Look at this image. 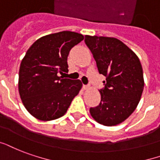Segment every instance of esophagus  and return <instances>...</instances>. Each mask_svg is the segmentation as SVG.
<instances>
[{"mask_svg": "<svg viewBox=\"0 0 160 160\" xmlns=\"http://www.w3.org/2000/svg\"><path fill=\"white\" fill-rule=\"evenodd\" d=\"M82 88H83V89H85V90L90 89V86H88V85H83V86H82Z\"/></svg>", "mask_w": 160, "mask_h": 160, "instance_id": "esophagus-1", "label": "esophagus"}]
</instances>
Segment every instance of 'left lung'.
Instances as JSON below:
<instances>
[{
    "label": "left lung",
    "mask_w": 160,
    "mask_h": 160,
    "mask_svg": "<svg viewBox=\"0 0 160 160\" xmlns=\"http://www.w3.org/2000/svg\"><path fill=\"white\" fill-rule=\"evenodd\" d=\"M85 44L95 60L99 74L106 77L99 90L101 100L90 108L99 124L111 127L127 119L138 106L143 91V72L138 57L121 40L103 36H85Z\"/></svg>",
    "instance_id": "obj_1"
}]
</instances>
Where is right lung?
Returning a JSON list of instances; mask_svg holds the SVG:
<instances>
[{"instance_id": "add662e5", "label": "right lung", "mask_w": 160, "mask_h": 160, "mask_svg": "<svg viewBox=\"0 0 160 160\" xmlns=\"http://www.w3.org/2000/svg\"><path fill=\"white\" fill-rule=\"evenodd\" d=\"M81 33L62 31L37 39L22 60L18 91L26 110L40 121L64 116L82 88L80 80L59 77L68 72L71 49L83 40Z\"/></svg>"}]
</instances>
